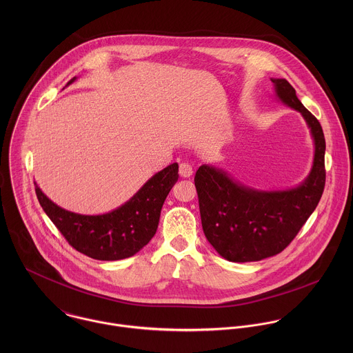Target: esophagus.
Instances as JSON below:
<instances>
[{
	"label": "esophagus",
	"instance_id": "1",
	"mask_svg": "<svg viewBox=\"0 0 353 353\" xmlns=\"http://www.w3.org/2000/svg\"><path fill=\"white\" fill-rule=\"evenodd\" d=\"M179 175L182 178H190L193 175V167L189 163H181L179 164Z\"/></svg>",
	"mask_w": 353,
	"mask_h": 353
}]
</instances>
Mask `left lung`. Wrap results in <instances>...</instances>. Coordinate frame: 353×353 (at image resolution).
<instances>
[{
  "label": "left lung",
  "instance_id": "8db88e82",
  "mask_svg": "<svg viewBox=\"0 0 353 353\" xmlns=\"http://www.w3.org/2000/svg\"><path fill=\"white\" fill-rule=\"evenodd\" d=\"M276 95L305 119L314 139L308 176L294 189L259 192L234 181L225 171L202 164L194 176L202 230L223 258L252 262L283 252L298 235L325 189V136L318 119L298 99L285 79H272Z\"/></svg>",
  "mask_w": 353,
  "mask_h": 353
}]
</instances>
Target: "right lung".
<instances>
[{
  "mask_svg": "<svg viewBox=\"0 0 353 353\" xmlns=\"http://www.w3.org/2000/svg\"><path fill=\"white\" fill-rule=\"evenodd\" d=\"M178 176V164H170L154 174L129 201L97 216L62 209L37 183L35 192L41 206L73 249L94 259L117 261L134 255L150 243L159 225L161 206Z\"/></svg>",
  "mask_w": 353,
  "mask_h": 353,
  "instance_id": "right-lung-1",
  "label": "right lung"
}]
</instances>
